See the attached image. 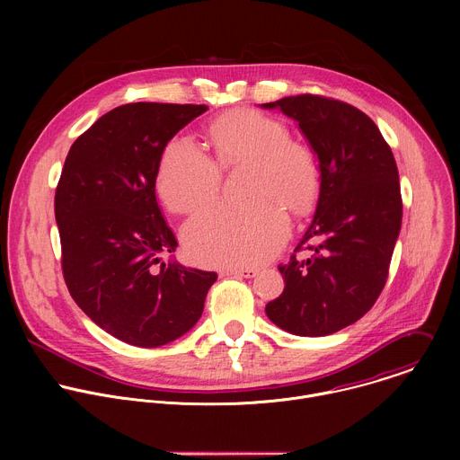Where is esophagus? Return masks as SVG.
<instances>
[{"instance_id": "esophagus-1", "label": "esophagus", "mask_w": 460, "mask_h": 460, "mask_svg": "<svg viewBox=\"0 0 460 460\" xmlns=\"http://www.w3.org/2000/svg\"><path fill=\"white\" fill-rule=\"evenodd\" d=\"M226 273L240 277V279H252V277L258 275V270L256 268H231Z\"/></svg>"}]
</instances>
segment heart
<instances>
[{
  "mask_svg": "<svg viewBox=\"0 0 460 460\" xmlns=\"http://www.w3.org/2000/svg\"><path fill=\"white\" fill-rule=\"evenodd\" d=\"M213 158L187 135L164 147L156 190L174 213H190L211 202L222 183L220 167L245 162L242 204H215L183 227L189 252L206 266L243 268L271 258L289 234L286 208L307 211L318 196L322 167L314 149L288 135L279 118L238 109L208 128Z\"/></svg>",
  "mask_w": 460,
  "mask_h": 460,
  "instance_id": "heart-1",
  "label": "heart"
}]
</instances>
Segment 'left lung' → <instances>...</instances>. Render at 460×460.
I'll return each mask as SVG.
<instances>
[{"instance_id": "8db88e82", "label": "left lung", "mask_w": 460, "mask_h": 460, "mask_svg": "<svg viewBox=\"0 0 460 460\" xmlns=\"http://www.w3.org/2000/svg\"><path fill=\"white\" fill-rule=\"evenodd\" d=\"M264 107L298 121L322 167L314 218L279 266L286 288L266 313L293 335H332L362 318L385 286L402 224L397 164L375 121L346 102L298 94Z\"/></svg>"}]
</instances>
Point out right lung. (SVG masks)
<instances>
[{
    "label": "right lung",
    "instance_id": "right-lung-1",
    "mask_svg": "<svg viewBox=\"0 0 460 460\" xmlns=\"http://www.w3.org/2000/svg\"><path fill=\"white\" fill-rule=\"evenodd\" d=\"M208 105H119L71 146L54 194L61 271L80 309L112 337L158 348L199 322L217 273L162 256L176 249L156 202L165 144Z\"/></svg>",
    "mask_w": 460,
    "mask_h": 460
}]
</instances>
